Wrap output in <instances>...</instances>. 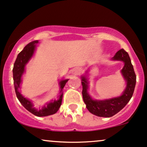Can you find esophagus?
I'll list each match as a JSON object with an SVG mask.
<instances>
[{
	"label": "esophagus",
	"mask_w": 147,
	"mask_h": 147,
	"mask_svg": "<svg viewBox=\"0 0 147 147\" xmlns=\"http://www.w3.org/2000/svg\"><path fill=\"white\" fill-rule=\"evenodd\" d=\"M80 73V69L78 67L74 68V69L72 70V74H74V75H78Z\"/></svg>",
	"instance_id": "34e87169"
}]
</instances>
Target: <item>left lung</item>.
Wrapping results in <instances>:
<instances>
[{
    "label": "left lung",
    "instance_id": "obj_1",
    "mask_svg": "<svg viewBox=\"0 0 147 147\" xmlns=\"http://www.w3.org/2000/svg\"><path fill=\"white\" fill-rule=\"evenodd\" d=\"M112 59L122 61L125 63L121 72L127 81V87L120 97L103 101L93 100L87 93V80L85 77H82V93L83 100L86 105V108L90 113L100 117H111L122 110L131 98L136 82V76L131 59L129 54L124 49L119 50Z\"/></svg>",
    "mask_w": 147,
    "mask_h": 147
}]
</instances>
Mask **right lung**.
I'll list each match as a JSON object with an SVG mask.
<instances>
[{"label": "right lung", "mask_w": 147, "mask_h": 147, "mask_svg": "<svg viewBox=\"0 0 147 147\" xmlns=\"http://www.w3.org/2000/svg\"><path fill=\"white\" fill-rule=\"evenodd\" d=\"M38 43L37 40L31 41L28 44H27L24 48L18 54L17 59L14 63L13 68V76L14 86H15L16 94L17 96L18 100L21 103L22 105L26 109L29 111L30 113L33 114L37 117H46L55 114L59 108L61 106L63 98V93L60 95L59 99L58 100H54L52 101L50 104L47 105V106H44L41 110H37L32 108V105L29 100L24 97L21 95L20 93L18 91V89L20 88V84L21 83V77L24 71V67L29 59L31 58L32 54L34 53L35 49V44ZM68 80L61 81L60 82L61 85V91H62L63 88H64L65 84L67 82Z\"/></svg>", "instance_id": "1"}]
</instances>
